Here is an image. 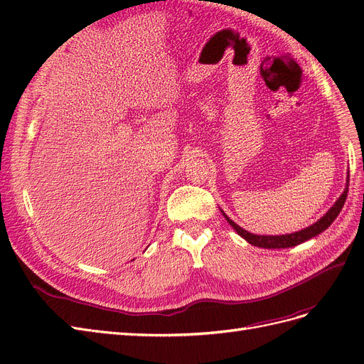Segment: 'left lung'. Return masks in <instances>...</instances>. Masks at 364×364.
<instances>
[{"label": "left lung", "instance_id": "8db88e82", "mask_svg": "<svg viewBox=\"0 0 364 364\" xmlns=\"http://www.w3.org/2000/svg\"><path fill=\"white\" fill-rule=\"evenodd\" d=\"M348 182H349V178H348ZM348 185L349 183H346V188H345L343 194L338 197V200L334 203V206L329 209V211L321 220H318V222H316L310 228L299 230V232L289 234V235H253V234L247 232V230H245L243 228H240L237 223H234L232 220H230L225 213H223V215L226 217L229 225L237 230V234L243 237L247 241V243H250L253 246L264 247V249H285V247H291V246L301 245V243H304V241L310 240V238L318 235L321 232H323V230L334 222V220L337 218V215L340 214L341 208H343V205L346 202Z\"/></svg>", "mask_w": 364, "mask_h": 364}]
</instances>
